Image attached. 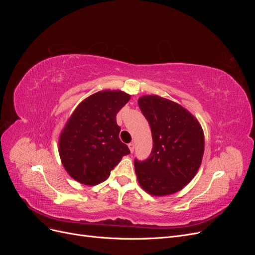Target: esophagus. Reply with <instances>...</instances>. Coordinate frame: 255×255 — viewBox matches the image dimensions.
Returning <instances> with one entry per match:
<instances>
[{"label": "esophagus", "mask_w": 255, "mask_h": 255, "mask_svg": "<svg viewBox=\"0 0 255 255\" xmlns=\"http://www.w3.org/2000/svg\"><path fill=\"white\" fill-rule=\"evenodd\" d=\"M128 148H129V151H130V153H133V152H134V149H135V144H134L133 142L128 143Z\"/></svg>", "instance_id": "1"}]
</instances>
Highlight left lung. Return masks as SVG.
Instances as JSON below:
<instances>
[{"label": "left lung", "instance_id": "1", "mask_svg": "<svg viewBox=\"0 0 255 255\" xmlns=\"http://www.w3.org/2000/svg\"><path fill=\"white\" fill-rule=\"evenodd\" d=\"M138 105L153 139L150 156L134 160L138 183L152 196L172 195L194 179L201 165L202 128L187 110L168 99L143 96Z\"/></svg>", "mask_w": 255, "mask_h": 255}]
</instances>
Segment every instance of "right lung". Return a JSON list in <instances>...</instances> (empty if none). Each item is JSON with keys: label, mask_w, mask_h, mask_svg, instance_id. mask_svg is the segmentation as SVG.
Segmentation results:
<instances>
[{"label": "right lung", "mask_w": 255, "mask_h": 255, "mask_svg": "<svg viewBox=\"0 0 255 255\" xmlns=\"http://www.w3.org/2000/svg\"><path fill=\"white\" fill-rule=\"evenodd\" d=\"M130 96L104 90L85 99L76 107L59 136V156L66 171L84 185L105 181L129 149L119 138L117 113Z\"/></svg>", "instance_id": "add662e5"}]
</instances>
